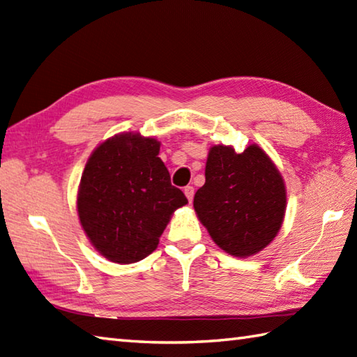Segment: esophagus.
<instances>
[{"instance_id": "1", "label": "esophagus", "mask_w": 357, "mask_h": 357, "mask_svg": "<svg viewBox=\"0 0 357 357\" xmlns=\"http://www.w3.org/2000/svg\"><path fill=\"white\" fill-rule=\"evenodd\" d=\"M184 193H185V196H187V199L192 202L193 196H195V188H193L192 185H187V187H184Z\"/></svg>"}]
</instances>
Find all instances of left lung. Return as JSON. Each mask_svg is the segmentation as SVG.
<instances>
[{
  "instance_id": "left-lung-1",
  "label": "left lung",
  "mask_w": 357,
  "mask_h": 357,
  "mask_svg": "<svg viewBox=\"0 0 357 357\" xmlns=\"http://www.w3.org/2000/svg\"><path fill=\"white\" fill-rule=\"evenodd\" d=\"M285 202L282 176L262 149H210L206 184L196 192L193 207L227 253L245 257L267 247L282 224Z\"/></svg>"
}]
</instances>
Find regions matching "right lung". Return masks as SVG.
Instances as JSON below:
<instances>
[{"instance_id": "right-lung-1", "label": "right lung", "mask_w": 357, "mask_h": 357, "mask_svg": "<svg viewBox=\"0 0 357 357\" xmlns=\"http://www.w3.org/2000/svg\"><path fill=\"white\" fill-rule=\"evenodd\" d=\"M159 142L123 133L102 142L81 176L78 215L93 247L112 262L149 256L173 211L188 202L158 158Z\"/></svg>"}]
</instances>
